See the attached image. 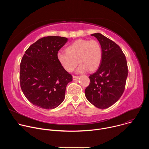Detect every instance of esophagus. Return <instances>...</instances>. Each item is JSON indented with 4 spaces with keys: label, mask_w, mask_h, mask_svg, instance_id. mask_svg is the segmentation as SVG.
Masks as SVG:
<instances>
[{
    "label": "esophagus",
    "mask_w": 149,
    "mask_h": 149,
    "mask_svg": "<svg viewBox=\"0 0 149 149\" xmlns=\"http://www.w3.org/2000/svg\"><path fill=\"white\" fill-rule=\"evenodd\" d=\"M73 78V80H77L79 78V76H76V75H73L72 77Z\"/></svg>",
    "instance_id": "34e87169"
}]
</instances>
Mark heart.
I'll list each match as a JSON object with an SVG mask.
<instances>
[{"label":"heart","mask_w":149,"mask_h":149,"mask_svg":"<svg viewBox=\"0 0 149 149\" xmlns=\"http://www.w3.org/2000/svg\"><path fill=\"white\" fill-rule=\"evenodd\" d=\"M57 56L63 68L69 72L74 70L78 63L80 64L78 72H94L101 64L102 52L97 40L80 39L68 45L65 52H58Z\"/></svg>","instance_id":"heart-1"}]
</instances>
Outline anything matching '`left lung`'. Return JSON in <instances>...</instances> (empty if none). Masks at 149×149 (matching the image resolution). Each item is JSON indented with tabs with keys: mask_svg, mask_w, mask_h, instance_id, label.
Segmentation results:
<instances>
[{
	"mask_svg": "<svg viewBox=\"0 0 149 149\" xmlns=\"http://www.w3.org/2000/svg\"><path fill=\"white\" fill-rule=\"evenodd\" d=\"M91 35L99 41L102 56L97 71L89 76L90 83L85 90V95L95 107L105 109L116 102L123 95L128 67L124 54L114 42L100 33Z\"/></svg>",
	"mask_w": 149,
	"mask_h": 149,
	"instance_id": "left-lung-1",
	"label": "left lung"
}]
</instances>
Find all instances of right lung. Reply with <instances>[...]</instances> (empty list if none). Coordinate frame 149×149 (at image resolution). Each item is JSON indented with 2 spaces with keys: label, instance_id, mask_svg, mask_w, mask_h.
Masks as SVG:
<instances>
[{
  "label": "right lung",
  "instance_id": "obj_1",
  "mask_svg": "<svg viewBox=\"0 0 149 149\" xmlns=\"http://www.w3.org/2000/svg\"><path fill=\"white\" fill-rule=\"evenodd\" d=\"M67 40L56 36L42 38L26 49L21 60V90L38 107L54 109L65 98L66 87L72 76L63 68L57 55Z\"/></svg>",
  "mask_w": 149,
  "mask_h": 149
}]
</instances>
